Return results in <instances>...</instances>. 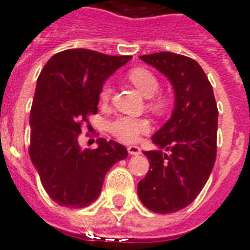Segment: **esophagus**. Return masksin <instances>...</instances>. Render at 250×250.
<instances>
[{
	"mask_svg": "<svg viewBox=\"0 0 250 250\" xmlns=\"http://www.w3.org/2000/svg\"><path fill=\"white\" fill-rule=\"evenodd\" d=\"M127 149H128V153H130V155H139L140 153V148L138 146H130Z\"/></svg>",
	"mask_w": 250,
	"mask_h": 250,
	"instance_id": "obj_1",
	"label": "esophagus"
}]
</instances>
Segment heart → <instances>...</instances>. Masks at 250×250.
Masks as SVG:
<instances>
[{
    "instance_id": "b5f03b06",
    "label": "heart",
    "mask_w": 250,
    "mask_h": 250,
    "mask_svg": "<svg viewBox=\"0 0 250 250\" xmlns=\"http://www.w3.org/2000/svg\"><path fill=\"white\" fill-rule=\"evenodd\" d=\"M130 79L135 87L138 88L146 98H150L156 94L159 90V81L147 68H134L128 74ZM112 88L108 83H106L101 90V101L107 102L110 99ZM151 107L156 112H163L167 107V99L162 95H155L151 98ZM151 128L149 122L147 119L142 118H130V116H119L108 125V130L116 139L125 143H134L136 140H139L142 135L147 134Z\"/></svg>"
}]
</instances>
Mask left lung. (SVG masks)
Segmentation results:
<instances>
[{
    "instance_id": "8db88e82",
    "label": "left lung",
    "mask_w": 250,
    "mask_h": 250,
    "mask_svg": "<svg viewBox=\"0 0 250 250\" xmlns=\"http://www.w3.org/2000/svg\"><path fill=\"white\" fill-rule=\"evenodd\" d=\"M140 59L169 79L175 107L153 134L158 149L144 151L149 169L138 184V195L155 213H173L195 200L213 169L219 111L212 84L195 59L168 51Z\"/></svg>"
}]
</instances>
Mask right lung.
Returning a JSON list of instances; mask_svg holds the SVG:
<instances>
[{
	"instance_id": "add662e5",
	"label": "right lung",
	"mask_w": 250,
	"mask_h": 250,
	"mask_svg": "<svg viewBox=\"0 0 250 250\" xmlns=\"http://www.w3.org/2000/svg\"><path fill=\"white\" fill-rule=\"evenodd\" d=\"M131 55L70 49L53 55L37 81L30 111V159L47 195L62 207L84 208L101 195L104 176L127 158V148L99 138L83 149V123L98 112L103 83ZM90 127V125H87Z\"/></svg>"
}]
</instances>
